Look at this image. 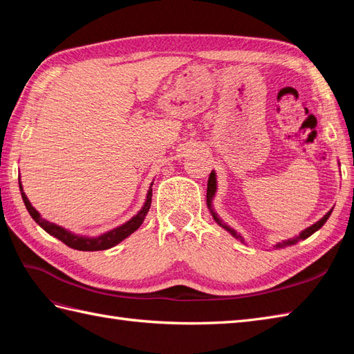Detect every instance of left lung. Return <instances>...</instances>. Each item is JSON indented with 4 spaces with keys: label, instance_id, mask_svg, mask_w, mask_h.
<instances>
[{
    "label": "left lung",
    "instance_id": "left-lung-1",
    "mask_svg": "<svg viewBox=\"0 0 354 354\" xmlns=\"http://www.w3.org/2000/svg\"><path fill=\"white\" fill-rule=\"evenodd\" d=\"M216 192H217V175H216L214 170H212V173H209V178H208V184H207V207H208V209H209V213H212L213 219L216 221L217 225H219V227H222L225 231H228L230 234H231L232 237H234V239H237V240H240V242L245 243L243 236L240 234V232H237L234 228H231L228 223H225V222L222 221V217L216 213V209H214V207H213V199H214V196H216ZM332 212H333V208L330 209V212H327L324 216H322L319 221H317L313 225H310V227H307L306 230H303V231L299 232V234H297L295 237H290V239H288V240H283V242H278V243L274 245V248H277V250H280V248H288V246H292V245L298 243L299 240H304V239H307L309 236H312L313 232H317V231L322 227V225H324V223L327 222V219L330 217V214H332Z\"/></svg>",
    "mask_w": 354,
    "mask_h": 354
}]
</instances>
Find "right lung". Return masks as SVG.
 Wrapping results in <instances>:
<instances>
[{
    "label": "right lung",
    "mask_w": 354,
    "mask_h": 354,
    "mask_svg": "<svg viewBox=\"0 0 354 354\" xmlns=\"http://www.w3.org/2000/svg\"><path fill=\"white\" fill-rule=\"evenodd\" d=\"M152 185L153 183L150 184L147 194H146V199H145V204H142L140 212L132 216L129 221L124 222L123 225H120V227L112 228L106 232H103L100 236H95V237H89V236H82V234H76V232H73L70 230H66L61 225L57 223H53L47 219H44L41 216V213L37 212V209L32 205V202L28 201L27 194L24 193V189H22V184H21V179H19V190H21V196L22 201H24L27 212L30 213V216L33 217V221L39 225V227L47 231L50 236L56 237L64 242L66 246L73 248V250H77V251H103V250H109V248L118 245L120 242H123L126 237H129L133 231H137L141 223L145 222L146 219V214L150 208V204H152Z\"/></svg>",
    "instance_id": "add662e5"
}]
</instances>
